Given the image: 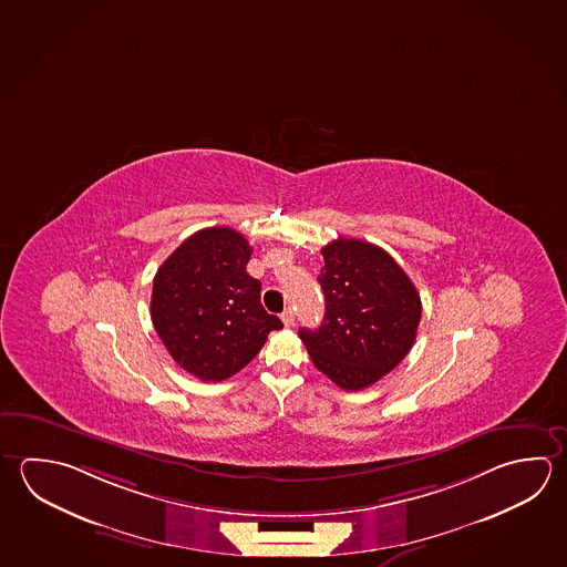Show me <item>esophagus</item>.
I'll return each instance as SVG.
<instances>
[{
  "label": "esophagus",
  "mask_w": 567,
  "mask_h": 567,
  "mask_svg": "<svg viewBox=\"0 0 567 567\" xmlns=\"http://www.w3.org/2000/svg\"><path fill=\"white\" fill-rule=\"evenodd\" d=\"M281 321H284V326H286V328L293 326V321H296V313H293V309H286V311L281 313Z\"/></svg>",
  "instance_id": "obj_1"
}]
</instances>
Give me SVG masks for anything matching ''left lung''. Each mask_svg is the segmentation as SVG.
<instances>
[{
    "label": "left lung",
    "instance_id": "1",
    "mask_svg": "<svg viewBox=\"0 0 567 567\" xmlns=\"http://www.w3.org/2000/svg\"><path fill=\"white\" fill-rule=\"evenodd\" d=\"M326 316L299 330L313 365L346 392L380 381L412 350L422 299L412 279L381 247L338 237L321 247Z\"/></svg>",
    "mask_w": 567,
    "mask_h": 567
}]
</instances>
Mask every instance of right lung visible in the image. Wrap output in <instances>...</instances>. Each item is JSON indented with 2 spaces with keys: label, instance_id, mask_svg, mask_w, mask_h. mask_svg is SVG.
I'll return each mask as SVG.
<instances>
[{
  "label": "right lung",
  "instance_id": "add662e5",
  "mask_svg": "<svg viewBox=\"0 0 567 567\" xmlns=\"http://www.w3.org/2000/svg\"><path fill=\"white\" fill-rule=\"evenodd\" d=\"M251 247L231 227L187 237L157 269L152 321L179 368L202 381H224L258 355L278 316L261 301V284L246 271Z\"/></svg>",
  "mask_w": 567,
  "mask_h": 567
}]
</instances>
